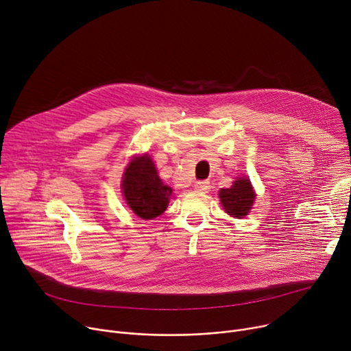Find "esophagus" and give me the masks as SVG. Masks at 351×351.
Listing matches in <instances>:
<instances>
[{
  "instance_id": "esophagus-1",
  "label": "esophagus",
  "mask_w": 351,
  "mask_h": 351,
  "mask_svg": "<svg viewBox=\"0 0 351 351\" xmlns=\"http://www.w3.org/2000/svg\"><path fill=\"white\" fill-rule=\"evenodd\" d=\"M210 182L208 180H199V182H196V184H195V189L197 190V192H203V193H207L208 190H210Z\"/></svg>"
}]
</instances>
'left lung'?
Returning <instances> with one entry per match:
<instances>
[{"label":"left lung","mask_w":351,"mask_h":351,"mask_svg":"<svg viewBox=\"0 0 351 351\" xmlns=\"http://www.w3.org/2000/svg\"><path fill=\"white\" fill-rule=\"evenodd\" d=\"M254 192L250 182L246 178H239L230 189L219 190V199L224 210L237 218L246 215L253 204Z\"/></svg>","instance_id":"1"}]
</instances>
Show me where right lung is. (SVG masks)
Masks as SVG:
<instances>
[{
  "label": "right lung",
  "instance_id": "right-lung-1",
  "mask_svg": "<svg viewBox=\"0 0 351 351\" xmlns=\"http://www.w3.org/2000/svg\"><path fill=\"white\" fill-rule=\"evenodd\" d=\"M121 187L127 204L143 219L161 215L167 210L172 193V189L159 179L148 155L134 158L125 168Z\"/></svg>",
  "mask_w": 351,
  "mask_h": 351
}]
</instances>
